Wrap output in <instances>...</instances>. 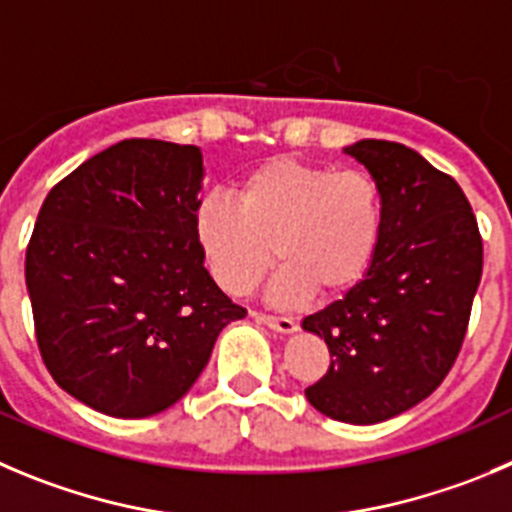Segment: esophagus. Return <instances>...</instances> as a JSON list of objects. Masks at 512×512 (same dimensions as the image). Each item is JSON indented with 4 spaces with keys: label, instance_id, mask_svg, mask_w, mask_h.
<instances>
[{
    "label": "esophagus",
    "instance_id": "obj_1",
    "mask_svg": "<svg viewBox=\"0 0 512 512\" xmlns=\"http://www.w3.org/2000/svg\"><path fill=\"white\" fill-rule=\"evenodd\" d=\"M255 321L265 323L267 328H272V331H278V333H295V331H298V326H295L293 318H275V315L255 313Z\"/></svg>",
    "mask_w": 512,
    "mask_h": 512
}]
</instances>
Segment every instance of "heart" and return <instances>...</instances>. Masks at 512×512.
<instances>
[{
    "label": "heart",
    "instance_id": "obj_1",
    "mask_svg": "<svg viewBox=\"0 0 512 512\" xmlns=\"http://www.w3.org/2000/svg\"><path fill=\"white\" fill-rule=\"evenodd\" d=\"M384 234V197L366 171L278 156L247 171L232 202L209 194L194 209V240L214 283L247 295L272 267L270 300L336 298L366 278Z\"/></svg>",
    "mask_w": 512,
    "mask_h": 512
}]
</instances>
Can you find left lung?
Here are the masks:
<instances>
[{"mask_svg":"<svg viewBox=\"0 0 512 512\" xmlns=\"http://www.w3.org/2000/svg\"><path fill=\"white\" fill-rule=\"evenodd\" d=\"M384 197V234L366 278L308 315L331 366L305 389L336 422L379 424L417 407L450 374L482 275V240L465 191L414 148L364 138L343 148Z\"/></svg>","mask_w":512,"mask_h":512,"instance_id":"1","label":"left lung"}]
</instances>
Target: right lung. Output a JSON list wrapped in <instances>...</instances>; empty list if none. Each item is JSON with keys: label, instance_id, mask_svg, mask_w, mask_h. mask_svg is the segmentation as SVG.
Returning a JSON list of instances; mask_svg holds the SVG:
<instances>
[{"label": "right lung", "instance_id": "add662e5", "mask_svg": "<svg viewBox=\"0 0 512 512\" xmlns=\"http://www.w3.org/2000/svg\"><path fill=\"white\" fill-rule=\"evenodd\" d=\"M197 146L128 138L47 194L27 245L37 346L52 379L118 419L164 412L194 386L222 328L245 318L194 240Z\"/></svg>", "mask_w": 512, "mask_h": 512}]
</instances>
